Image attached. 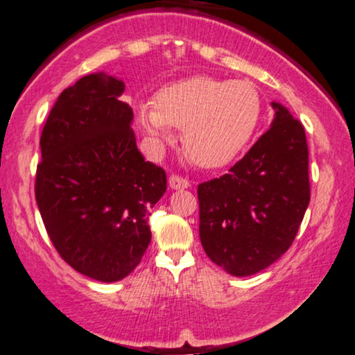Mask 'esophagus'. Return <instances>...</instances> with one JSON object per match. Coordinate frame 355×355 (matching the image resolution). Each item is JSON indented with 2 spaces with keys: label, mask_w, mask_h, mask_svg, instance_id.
Segmentation results:
<instances>
[{
  "label": "esophagus",
  "mask_w": 355,
  "mask_h": 355,
  "mask_svg": "<svg viewBox=\"0 0 355 355\" xmlns=\"http://www.w3.org/2000/svg\"><path fill=\"white\" fill-rule=\"evenodd\" d=\"M168 185L172 190H185V188H190V182L187 178L178 177V175H172L168 178Z\"/></svg>",
  "instance_id": "esophagus-1"
}]
</instances>
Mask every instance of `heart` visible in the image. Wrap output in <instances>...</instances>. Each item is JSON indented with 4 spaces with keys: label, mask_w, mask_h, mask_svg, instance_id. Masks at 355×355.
Masks as SVG:
<instances>
[{
    "label": "heart",
    "mask_w": 355,
    "mask_h": 355,
    "mask_svg": "<svg viewBox=\"0 0 355 355\" xmlns=\"http://www.w3.org/2000/svg\"><path fill=\"white\" fill-rule=\"evenodd\" d=\"M137 121L150 144L160 147L182 129V144L198 167L221 168L241 154L257 131L262 98L245 80L195 75L165 85L154 105L139 103Z\"/></svg>",
    "instance_id": "heart-1"
}]
</instances>
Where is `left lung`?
<instances>
[{
	"mask_svg": "<svg viewBox=\"0 0 355 355\" xmlns=\"http://www.w3.org/2000/svg\"><path fill=\"white\" fill-rule=\"evenodd\" d=\"M270 129L230 173L198 185L200 239L216 266L249 277L272 266L297 236L309 203L304 129L280 103Z\"/></svg>",
	"mask_w": 355,
	"mask_h": 355,
	"instance_id": "left-lung-1",
	"label": "left lung"
}]
</instances>
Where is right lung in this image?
Masks as SVG:
<instances>
[{"mask_svg":"<svg viewBox=\"0 0 355 355\" xmlns=\"http://www.w3.org/2000/svg\"><path fill=\"white\" fill-rule=\"evenodd\" d=\"M123 80L85 75L62 92L40 136L35 201L53 248L75 270L113 284L139 266L150 244L149 209L167 175L146 162Z\"/></svg>","mask_w":355,"mask_h":355,"instance_id":"add662e5","label":"right lung"}]
</instances>
